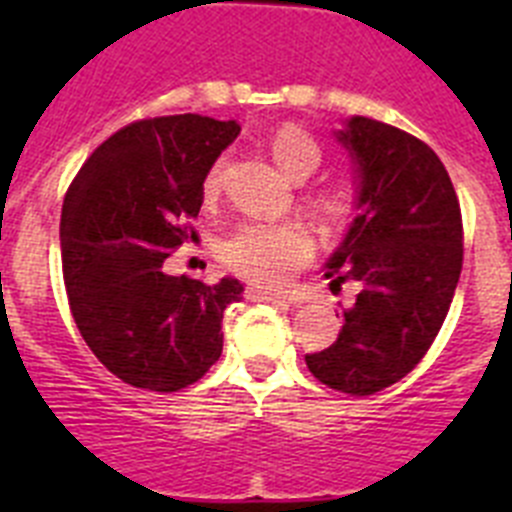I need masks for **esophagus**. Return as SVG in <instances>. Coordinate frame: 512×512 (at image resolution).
Wrapping results in <instances>:
<instances>
[{
    "mask_svg": "<svg viewBox=\"0 0 512 512\" xmlns=\"http://www.w3.org/2000/svg\"><path fill=\"white\" fill-rule=\"evenodd\" d=\"M246 297L251 302H289L287 295H282V292H271V289L266 287H248Z\"/></svg>",
    "mask_w": 512,
    "mask_h": 512,
    "instance_id": "obj_1",
    "label": "esophagus"
}]
</instances>
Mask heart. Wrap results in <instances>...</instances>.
<instances>
[{
  "mask_svg": "<svg viewBox=\"0 0 512 512\" xmlns=\"http://www.w3.org/2000/svg\"><path fill=\"white\" fill-rule=\"evenodd\" d=\"M269 151L279 169L292 179H305L315 174L323 161V148L318 140L297 125H282L269 138ZM225 171V158H217L207 169L202 192L210 197L220 189ZM323 210L330 217H343L348 200L343 194H330L323 200ZM312 256V238L300 223H248L228 235L220 246V259L230 271L243 279L264 287H282L300 266Z\"/></svg>",
  "mask_w": 512,
  "mask_h": 512,
  "instance_id": "obj_1",
  "label": "heart"
}]
</instances>
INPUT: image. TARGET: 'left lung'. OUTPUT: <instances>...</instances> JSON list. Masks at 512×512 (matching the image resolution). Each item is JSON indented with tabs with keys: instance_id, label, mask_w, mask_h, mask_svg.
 Instances as JSON below:
<instances>
[{
	"instance_id": "obj_1",
	"label": "left lung",
	"mask_w": 512,
	"mask_h": 512,
	"mask_svg": "<svg viewBox=\"0 0 512 512\" xmlns=\"http://www.w3.org/2000/svg\"><path fill=\"white\" fill-rule=\"evenodd\" d=\"M356 215L330 253V289L359 284L341 305L336 343L307 354V369L346 395L400 382L438 336L461 274V210L449 171L423 140L372 117L343 120Z\"/></svg>"
}]
</instances>
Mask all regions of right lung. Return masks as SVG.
I'll list each match as a JSON object with an SVG mask.
<instances>
[{
  "mask_svg": "<svg viewBox=\"0 0 512 512\" xmlns=\"http://www.w3.org/2000/svg\"><path fill=\"white\" fill-rule=\"evenodd\" d=\"M241 133L235 120L169 115L107 138L81 166L61 212L63 282L92 354L122 382L176 392L223 354V312L243 284L171 277L164 261L194 238L202 182Z\"/></svg>",
  "mask_w": 512,
  "mask_h": 512,
  "instance_id": "right-lung-1",
  "label": "right lung"
}]
</instances>
